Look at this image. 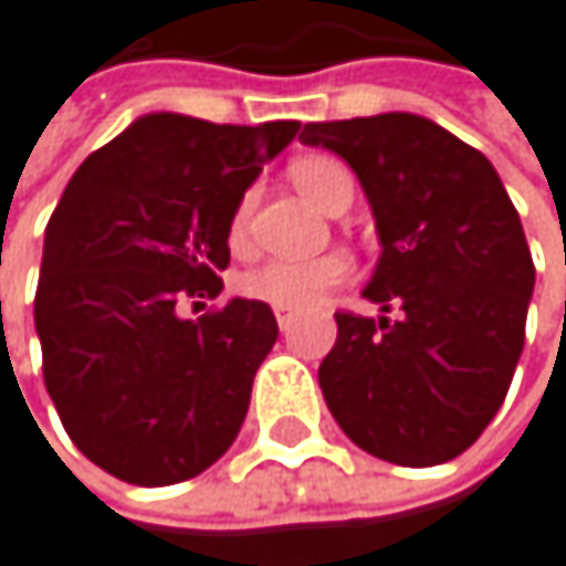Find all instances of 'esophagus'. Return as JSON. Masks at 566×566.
I'll return each instance as SVG.
<instances>
[{
  "instance_id": "esophagus-1",
  "label": "esophagus",
  "mask_w": 566,
  "mask_h": 566,
  "mask_svg": "<svg viewBox=\"0 0 566 566\" xmlns=\"http://www.w3.org/2000/svg\"><path fill=\"white\" fill-rule=\"evenodd\" d=\"M274 318H277V328H281V332H289V328L295 325V315L285 312V308H274Z\"/></svg>"
}]
</instances>
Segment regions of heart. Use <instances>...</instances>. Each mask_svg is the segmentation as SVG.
Returning <instances> with one entry per match:
<instances>
[{
  "label": "heart",
  "instance_id": "heart-1",
  "mask_svg": "<svg viewBox=\"0 0 566 566\" xmlns=\"http://www.w3.org/2000/svg\"><path fill=\"white\" fill-rule=\"evenodd\" d=\"M289 178L305 198H312L322 208H332L338 191L352 181L348 171L335 158H325V155H305L292 161ZM248 218H251V195H244L231 214V224H228L231 248L244 244ZM348 274H352V261L342 251H328L315 258H264L238 274V292L271 308L295 312V308L318 305L332 289L348 281Z\"/></svg>",
  "mask_w": 566,
  "mask_h": 566
}]
</instances>
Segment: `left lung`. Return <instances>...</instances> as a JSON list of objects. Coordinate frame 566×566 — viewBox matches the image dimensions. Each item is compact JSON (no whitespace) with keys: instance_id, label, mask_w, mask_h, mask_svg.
I'll list each match as a JSON object with an SVG mask.
<instances>
[{"instance_id":"8db88e82","label":"left lung","mask_w":566,"mask_h":566,"mask_svg":"<svg viewBox=\"0 0 566 566\" xmlns=\"http://www.w3.org/2000/svg\"><path fill=\"white\" fill-rule=\"evenodd\" d=\"M302 142L355 168L381 238L365 298L385 315H335L328 411L381 461L444 464L491 424L524 352L534 261L517 208L478 148L411 112L312 122Z\"/></svg>"}]
</instances>
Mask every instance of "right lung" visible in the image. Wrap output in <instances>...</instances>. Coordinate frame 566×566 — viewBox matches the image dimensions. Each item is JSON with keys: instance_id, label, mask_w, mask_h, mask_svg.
Wrapping results in <instances>:
<instances>
[{"instance_id": "right-lung-1", "label": "right lung", "mask_w": 566, "mask_h": 566, "mask_svg": "<svg viewBox=\"0 0 566 566\" xmlns=\"http://www.w3.org/2000/svg\"><path fill=\"white\" fill-rule=\"evenodd\" d=\"M302 122L214 125L151 112L92 151L45 228L35 332L72 444L142 488L188 481L238 438L277 338L264 302L221 295L228 224Z\"/></svg>"}]
</instances>
